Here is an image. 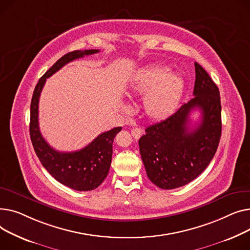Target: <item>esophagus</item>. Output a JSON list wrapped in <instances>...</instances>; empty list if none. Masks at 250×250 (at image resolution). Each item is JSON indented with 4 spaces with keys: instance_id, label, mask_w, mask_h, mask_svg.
<instances>
[{
    "instance_id": "1",
    "label": "esophagus",
    "mask_w": 250,
    "mask_h": 250,
    "mask_svg": "<svg viewBox=\"0 0 250 250\" xmlns=\"http://www.w3.org/2000/svg\"><path fill=\"white\" fill-rule=\"evenodd\" d=\"M131 134L135 139H138L142 135V130L140 128H132L131 129Z\"/></svg>"
}]
</instances>
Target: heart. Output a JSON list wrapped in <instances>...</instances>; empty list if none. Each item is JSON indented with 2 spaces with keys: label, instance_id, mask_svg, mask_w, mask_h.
Masks as SVG:
<instances>
[{
  "label": "heart",
  "instance_id": "b5f03b06",
  "mask_svg": "<svg viewBox=\"0 0 250 250\" xmlns=\"http://www.w3.org/2000/svg\"><path fill=\"white\" fill-rule=\"evenodd\" d=\"M184 90V80L161 64L141 69L130 84V91L146 95L144 109L151 118L160 119L170 115L177 108Z\"/></svg>",
  "mask_w": 250,
  "mask_h": 250
}]
</instances>
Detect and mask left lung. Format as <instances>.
I'll use <instances>...</instances> for the list:
<instances>
[{
	"label": "left lung",
	"instance_id": "obj_1",
	"mask_svg": "<svg viewBox=\"0 0 250 250\" xmlns=\"http://www.w3.org/2000/svg\"><path fill=\"white\" fill-rule=\"evenodd\" d=\"M194 98L167 119L148 126L139 139V150L148 179L158 188L172 189L195 180L214 157L221 137V100L208 72L195 62ZM201 111V123L188 128L193 109Z\"/></svg>",
	"mask_w": 250,
	"mask_h": 250
}]
</instances>
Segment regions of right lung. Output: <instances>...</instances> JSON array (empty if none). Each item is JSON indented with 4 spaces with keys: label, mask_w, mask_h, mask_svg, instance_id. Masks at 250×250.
<instances>
[{
    "label": "right lung",
    "mask_w": 250,
    "mask_h": 250,
    "mask_svg": "<svg viewBox=\"0 0 250 250\" xmlns=\"http://www.w3.org/2000/svg\"><path fill=\"white\" fill-rule=\"evenodd\" d=\"M98 49L75 50L61 57L39 79L33 92L30 107V137L41 165L61 184L76 190L85 192L97 188L108 175L113 153V141L122 127H116L101 133L89 145L78 151L61 152L53 149L40 133L38 104L46 79L66 63L98 53Z\"/></svg>",
    "instance_id": "right-lung-1"
}]
</instances>
